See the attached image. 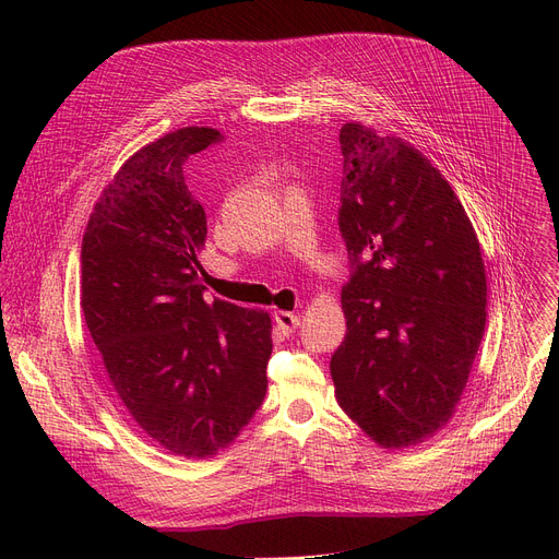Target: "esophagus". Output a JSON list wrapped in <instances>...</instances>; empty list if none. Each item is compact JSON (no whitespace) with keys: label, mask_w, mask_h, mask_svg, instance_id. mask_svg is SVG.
Returning a JSON list of instances; mask_svg holds the SVG:
<instances>
[{"label":"esophagus","mask_w":559,"mask_h":559,"mask_svg":"<svg viewBox=\"0 0 559 559\" xmlns=\"http://www.w3.org/2000/svg\"><path fill=\"white\" fill-rule=\"evenodd\" d=\"M274 321H276V326H278V331L283 333V335H292L295 333L297 329H299V314H295V312H287V310H276L274 312Z\"/></svg>","instance_id":"obj_1"}]
</instances>
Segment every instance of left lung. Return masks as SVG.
Here are the masks:
<instances>
[{
    "instance_id": "left-lung-1",
    "label": "left lung",
    "mask_w": 559,
    "mask_h": 559,
    "mask_svg": "<svg viewBox=\"0 0 559 559\" xmlns=\"http://www.w3.org/2000/svg\"><path fill=\"white\" fill-rule=\"evenodd\" d=\"M340 230L354 264L335 399L383 449L447 426L485 333L478 235L449 181L413 144L360 122L340 129Z\"/></svg>"
}]
</instances>
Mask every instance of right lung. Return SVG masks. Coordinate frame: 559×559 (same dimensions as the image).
Wrapping results in <instances>:
<instances>
[{"label": "right lung", "mask_w": 559, "mask_h": 559, "mask_svg": "<svg viewBox=\"0 0 559 559\" xmlns=\"http://www.w3.org/2000/svg\"><path fill=\"white\" fill-rule=\"evenodd\" d=\"M183 127L138 150L104 188L81 245V308L110 388L171 455L213 457L267 392L272 319L205 301L203 205L183 165L219 142Z\"/></svg>", "instance_id": "add662e5"}]
</instances>
